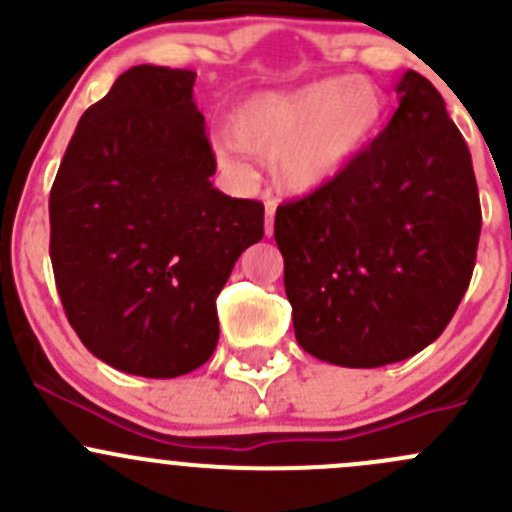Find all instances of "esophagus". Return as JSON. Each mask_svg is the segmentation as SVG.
Returning a JSON list of instances; mask_svg holds the SVG:
<instances>
[{
	"label": "esophagus",
	"mask_w": 512,
	"mask_h": 512,
	"mask_svg": "<svg viewBox=\"0 0 512 512\" xmlns=\"http://www.w3.org/2000/svg\"><path fill=\"white\" fill-rule=\"evenodd\" d=\"M275 210H277L275 200H267V203H265V232H267V237L275 232Z\"/></svg>",
	"instance_id": "1"
}]
</instances>
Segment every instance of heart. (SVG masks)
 Listing matches in <instances>:
<instances>
[{
	"mask_svg": "<svg viewBox=\"0 0 512 512\" xmlns=\"http://www.w3.org/2000/svg\"><path fill=\"white\" fill-rule=\"evenodd\" d=\"M384 111V98L374 86L332 76L247 98L215 146L232 170L245 168L250 153L272 158L277 188L309 195L352 168L379 133Z\"/></svg>",
	"mask_w": 512,
	"mask_h": 512,
	"instance_id": "1",
	"label": "heart"
}]
</instances>
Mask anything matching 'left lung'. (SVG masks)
<instances>
[{
  "mask_svg": "<svg viewBox=\"0 0 512 512\" xmlns=\"http://www.w3.org/2000/svg\"><path fill=\"white\" fill-rule=\"evenodd\" d=\"M394 89L399 108L352 168L275 215L297 344L349 369L436 342L476 265L471 151L426 76Z\"/></svg>",
  "mask_w": 512,
  "mask_h": 512,
  "instance_id": "left-lung-1",
  "label": "left lung"
}]
</instances>
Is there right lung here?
Wrapping results in <instances>:
<instances>
[{
	"label": "right lung",
	"mask_w": 512,
	"mask_h": 512,
	"mask_svg": "<svg viewBox=\"0 0 512 512\" xmlns=\"http://www.w3.org/2000/svg\"><path fill=\"white\" fill-rule=\"evenodd\" d=\"M188 69L141 64L86 108L49 195L56 289L91 354L173 379L218 347L215 297L265 235L257 200L220 193Z\"/></svg>",
	"instance_id": "1"
}]
</instances>
